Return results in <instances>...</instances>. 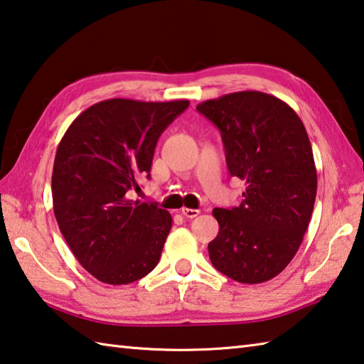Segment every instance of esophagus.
<instances>
[{
	"label": "esophagus",
	"instance_id": "1",
	"mask_svg": "<svg viewBox=\"0 0 364 364\" xmlns=\"http://www.w3.org/2000/svg\"><path fill=\"white\" fill-rule=\"evenodd\" d=\"M181 212H182V215H183V217H187V218H195V217L200 215V210H198V209H188V208H183Z\"/></svg>",
	"mask_w": 364,
	"mask_h": 364
}]
</instances>
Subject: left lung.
Masks as SVG:
<instances>
[{
  "mask_svg": "<svg viewBox=\"0 0 364 364\" xmlns=\"http://www.w3.org/2000/svg\"><path fill=\"white\" fill-rule=\"evenodd\" d=\"M196 111L220 129L226 166L245 182L237 208H215L218 235L209 242L217 271L262 284L296 255L309 226L317 169L309 136L293 109L263 92L208 100Z\"/></svg>",
  "mask_w": 364,
  "mask_h": 364,
  "instance_id": "left-lung-1",
  "label": "left lung"
}]
</instances>
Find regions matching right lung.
<instances>
[{
	"instance_id": "obj_1",
	"label": "right lung",
	"mask_w": 364,
	"mask_h": 364,
	"mask_svg": "<svg viewBox=\"0 0 364 364\" xmlns=\"http://www.w3.org/2000/svg\"><path fill=\"white\" fill-rule=\"evenodd\" d=\"M190 101L112 98L85 109L61 138L52 173L55 218L77 262L109 285L139 280L159 264L173 218L129 200L150 177L156 142Z\"/></svg>"
}]
</instances>
